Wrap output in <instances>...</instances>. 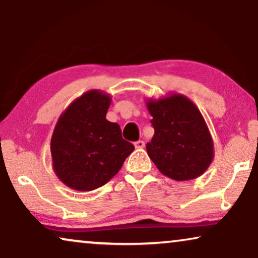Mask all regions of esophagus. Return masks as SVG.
Returning a JSON list of instances; mask_svg holds the SVG:
<instances>
[{
    "instance_id": "34e87169",
    "label": "esophagus",
    "mask_w": 258,
    "mask_h": 258,
    "mask_svg": "<svg viewBox=\"0 0 258 258\" xmlns=\"http://www.w3.org/2000/svg\"><path fill=\"white\" fill-rule=\"evenodd\" d=\"M135 146L136 149H143V147L145 146V143H144L143 140H138V142L135 143Z\"/></svg>"
}]
</instances>
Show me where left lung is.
<instances>
[{
  "label": "left lung",
  "instance_id": "1",
  "mask_svg": "<svg viewBox=\"0 0 258 258\" xmlns=\"http://www.w3.org/2000/svg\"><path fill=\"white\" fill-rule=\"evenodd\" d=\"M154 135L146 144L150 159L164 176L177 181L196 179L215 157L214 140L199 108L180 93L146 99Z\"/></svg>",
  "mask_w": 258,
  "mask_h": 258
}]
</instances>
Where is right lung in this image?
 Wrapping results in <instances>:
<instances>
[{"label":"right lung","mask_w":258,"mask_h":258,"mask_svg":"<svg viewBox=\"0 0 258 258\" xmlns=\"http://www.w3.org/2000/svg\"><path fill=\"white\" fill-rule=\"evenodd\" d=\"M111 94L91 89L61 113L50 139L51 166L60 181L77 191H92L112 179L135 146L106 119Z\"/></svg>","instance_id":"1"}]
</instances>
